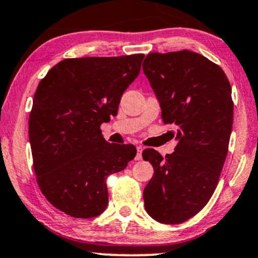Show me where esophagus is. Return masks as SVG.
Returning a JSON list of instances; mask_svg holds the SVG:
<instances>
[{
	"label": "esophagus",
	"instance_id": "34e87169",
	"mask_svg": "<svg viewBox=\"0 0 258 258\" xmlns=\"http://www.w3.org/2000/svg\"><path fill=\"white\" fill-rule=\"evenodd\" d=\"M142 153H143V147H142V145H138V147H137V155H136V160L141 161L143 159Z\"/></svg>",
	"mask_w": 258,
	"mask_h": 258
}]
</instances>
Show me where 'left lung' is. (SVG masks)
I'll list each match as a JSON object with an SVG mask.
<instances>
[{"instance_id": "1", "label": "left lung", "mask_w": 258, "mask_h": 258, "mask_svg": "<svg viewBox=\"0 0 258 258\" xmlns=\"http://www.w3.org/2000/svg\"><path fill=\"white\" fill-rule=\"evenodd\" d=\"M143 71L178 141L164 157L143 151L154 167L144 206L156 221L176 225L201 212L218 185L233 125L231 84L218 64L190 50L151 52Z\"/></svg>"}]
</instances>
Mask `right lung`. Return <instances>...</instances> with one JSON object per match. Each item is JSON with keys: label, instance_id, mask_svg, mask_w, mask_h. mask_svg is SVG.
<instances>
[{"label": "right lung", "instance_id": "obj_1", "mask_svg": "<svg viewBox=\"0 0 258 258\" xmlns=\"http://www.w3.org/2000/svg\"><path fill=\"white\" fill-rule=\"evenodd\" d=\"M143 58H64L38 84L29 119L33 168L42 194L67 215L90 219L103 213L105 180L135 159V145L105 142L99 127L117 114Z\"/></svg>", "mask_w": 258, "mask_h": 258}]
</instances>
